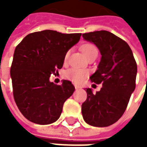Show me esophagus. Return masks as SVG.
I'll return each instance as SVG.
<instances>
[{
	"instance_id": "34e87169",
	"label": "esophagus",
	"mask_w": 147,
	"mask_h": 147,
	"mask_svg": "<svg viewBox=\"0 0 147 147\" xmlns=\"http://www.w3.org/2000/svg\"><path fill=\"white\" fill-rule=\"evenodd\" d=\"M75 88H76V89H80V86H78V85H75Z\"/></svg>"
}]
</instances>
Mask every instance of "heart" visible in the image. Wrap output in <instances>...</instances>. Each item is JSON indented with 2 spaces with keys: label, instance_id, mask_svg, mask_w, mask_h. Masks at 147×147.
<instances>
[{
  "label": "heart",
  "instance_id": "heart-1",
  "mask_svg": "<svg viewBox=\"0 0 147 147\" xmlns=\"http://www.w3.org/2000/svg\"><path fill=\"white\" fill-rule=\"evenodd\" d=\"M81 50L83 52L84 55L86 57L89 58L91 56L98 54V50L96 48L95 45L93 44H85L81 47ZM70 52H67V53L65 54L64 60L67 61V58L69 57ZM88 75V71L85 69H81V68H77V67H71L67 69L64 72L63 76L65 79L70 80L71 82L75 83H80L83 82V80L86 79V77Z\"/></svg>",
  "mask_w": 147,
  "mask_h": 147
}]
</instances>
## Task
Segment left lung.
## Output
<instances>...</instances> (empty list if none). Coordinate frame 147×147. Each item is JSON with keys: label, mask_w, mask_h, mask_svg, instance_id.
<instances>
[{"label": "left lung", "mask_w": 147, "mask_h": 147, "mask_svg": "<svg viewBox=\"0 0 147 147\" xmlns=\"http://www.w3.org/2000/svg\"><path fill=\"white\" fill-rule=\"evenodd\" d=\"M83 38L94 43L102 55L90 79L92 83L102 84L96 94L86 88L87 98L82 105L83 120L91 126L108 127L126 110L136 88L137 64L128 44L109 31L85 33Z\"/></svg>", "instance_id": "8db88e82"}]
</instances>
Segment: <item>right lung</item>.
Instances as JSON below:
<instances>
[{"instance_id":"right-lung-1","label":"right lung","mask_w":147,"mask_h":147,"mask_svg":"<svg viewBox=\"0 0 147 147\" xmlns=\"http://www.w3.org/2000/svg\"><path fill=\"white\" fill-rule=\"evenodd\" d=\"M81 34L45 30L27 34L15 49L10 75L15 102L33 123L49 124L59 119L64 102L75 91L68 80L49 81L63 67L64 57L79 42Z\"/></svg>"}]
</instances>
